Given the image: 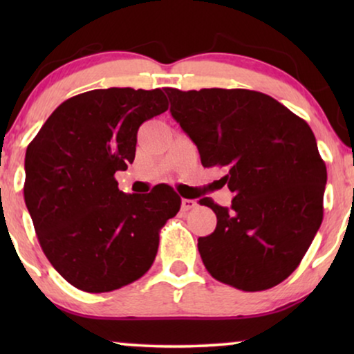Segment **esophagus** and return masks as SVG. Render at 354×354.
<instances>
[{
    "label": "esophagus",
    "instance_id": "esophagus-1",
    "mask_svg": "<svg viewBox=\"0 0 354 354\" xmlns=\"http://www.w3.org/2000/svg\"><path fill=\"white\" fill-rule=\"evenodd\" d=\"M193 207H196V201L195 200H187V198H183L182 200V209L183 211H190Z\"/></svg>",
    "mask_w": 354,
    "mask_h": 354
}]
</instances>
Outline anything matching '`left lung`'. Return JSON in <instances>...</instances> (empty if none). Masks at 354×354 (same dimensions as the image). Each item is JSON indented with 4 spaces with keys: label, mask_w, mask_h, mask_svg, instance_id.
Masks as SVG:
<instances>
[{
    "label": "left lung",
    "mask_w": 354,
    "mask_h": 354,
    "mask_svg": "<svg viewBox=\"0 0 354 354\" xmlns=\"http://www.w3.org/2000/svg\"><path fill=\"white\" fill-rule=\"evenodd\" d=\"M172 118L205 167L227 169L230 207L203 198L216 230L198 239L207 272L243 292L283 282L314 240L324 216L326 162L301 118L272 96L243 88H166Z\"/></svg>",
    "instance_id": "obj_1"
}]
</instances>
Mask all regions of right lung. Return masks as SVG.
Returning <instances> with one entry per match:
<instances>
[{
    "label": "right lung",
    "mask_w": 354,
    "mask_h": 354,
    "mask_svg": "<svg viewBox=\"0 0 354 354\" xmlns=\"http://www.w3.org/2000/svg\"><path fill=\"white\" fill-rule=\"evenodd\" d=\"M161 88L91 90L57 106L27 147L24 198L43 253L75 288L104 293L148 272L159 230L180 209L169 185L120 192L145 120L167 111Z\"/></svg>",
    "instance_id": "obj_1"
}]
</instances>
